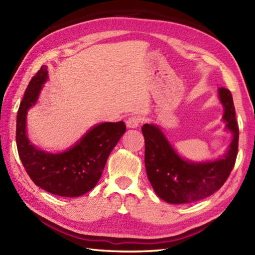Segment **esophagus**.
Here are the masks:
<instances>
[{"label": "esophagus", "instance_id": "obj_1", "mask_svg": "<svg viewBox=\"0 0 255 255\" xmlns=\"http://www.w3.org/2000/svg\"><path fill=\"white\" fill-rule=\"evenodd\" d=\"M140 122H141V119H140V117H138V116H131V117H129L127 121H126V125H127L128 128L133 129V128L139 127Z\"/></svg>", "mask_w": 255, "mask_h": 255}]
</instances>
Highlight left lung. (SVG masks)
Returning <instances> with one entry per match:
<instances>
[{
    "label": "left lung",
    "mask_w": 255,
    "mask_h": 255,
    "mask_svg": "<svg viewBox=\"0 0 255 255\" xmlns=\"http://www.w3.org/2000/svg\"><path fill=\"white\" fill-rule=\"evenodd\" d=\"M224 106L225 129L232 140L223 158L193 162L177 153L159 126L144 124V165L149 182L158 196L169 204H188L213 195L224 185L234 169L239 142L234 100L229 90L218 89Z\"/></svg>",
    "instance_id": "left-lung-1"
}]
</instances>
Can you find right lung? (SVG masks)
I'll use <instances>...</instances> for the list:
<instances>
[{
  "label": "right lung",
  "instance_id": "1",
  "mask_svg": "<svg viewBox=\"0 0 255 255\" xmlns=\"http://www.w3.org/2000/svg\"><path fill=\"white\" fill-rule=\"evenodd\" d=\"M47 80V66H42L30 80L20 102L16 119L18 154L27 174L37 186L58 196L79 197L95 187L108 155L126 131V125L124 122L95 125L63 152L38 149L27 136L26 118Z\"/></svg>",
  "mask_w": 255,
  "mask_h": 255
}]
</instances>
